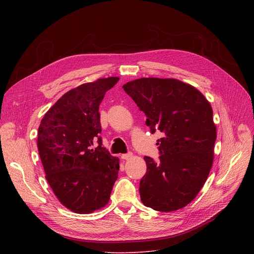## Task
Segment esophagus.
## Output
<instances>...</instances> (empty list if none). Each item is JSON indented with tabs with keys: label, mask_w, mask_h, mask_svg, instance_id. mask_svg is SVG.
<instances>
[{
	"label": "esophagus",
	"mask_w": 254,
	"mask_h": 254,
	"mask_svg": "<svg viewBox=\"0 0 254 254\" xmlns=\"http://www.w3.org/2000/svg\"><path fill=\"white\" fill-rule=\"evenodd\" d=\"M131 156H132V154L129 152V153H127V154H123L121 157H122L123 160H127V159H129Z\"/></svg>",
	"instance_id": "1"
}]
</instances>
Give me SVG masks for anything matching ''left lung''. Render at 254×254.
Returning a JSON list of instances; mask_svg holds the SVG:
<instances>
[{"instance_id":"1","label":"left lung","mask_w":254,"mask_h":254,"mask_svg":"<svg viewBox=\"0 0 254 254\" xmlns=\"http://www.w3.org/2000/svg\"><path fill=\"white\" fill-rule=\"evenodd\" d=\"M124 90L147 117L152 133L160 130V157H144L139 182L142 204L161 212L188 205L200 192L214 159L216 127L212 107L194 86L173 78H139Z\"/></svg>"}]
</instances>
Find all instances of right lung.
Returning <instances> with one entry per match:
<instances>
[{"label": "right lung", "mask_w": 254, "mask_h": 254, "mask_svg": "<svg viewBox=\"0 0 254 254\" xmlns=\"http://www.w3.org/2000/svg\"><path fill=\"white\" fill-rule=\"evenodd\" d=\"M119 77L100 78L66 92L46 113L37 146L46 180L60 203L78 214L104 207L120 170L102 147L99 104ZM96 141L99 146L93 148Z\"/></svg>", "instance_id": "right-lung-1"}]
</instances>
